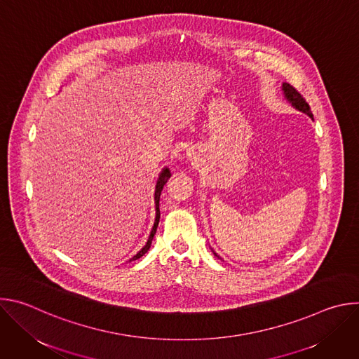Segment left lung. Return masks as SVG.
I'll return each instance as SVG.
<instances>
[{"instance_id":"obj_1","label":"left lung","mask_w":359,"mask_h":359,"mask_svg":"<svg viewBox=\"0 0 359 359\" xmlns=\"http://www.w3.org/2000/svg\"><path fill=\"white\" fill-rule=\"evenodd\" d=\"M283 92H284L285 99L290 102V104H291L295 109H298V111L306 114V115H309V116L313 119V114H311L310 105L306 104V100L302 97V95H301L294 86H291L290 83L284 82V83H283ZM215 255H217V254L215 252Z\"/></svg>"}]
</instances>
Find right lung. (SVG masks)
<instances>
[{
  "instance_id": "1",
  "label": "right lung",
  "mask_w": 359,
  "mask_h": 359,
  "mask_svg": "<svg viewBox=\"0 0 359 359\" xmlns=\"http://www.w3.org/2000/svg\"><path fill=\"white\" fill-rule=\"evenodd\" d=\"M170 170L168 169V168H165L163 170H162V173H161V176H159V179H158V183H156V189H155V204H156V217H155V224H153V227H151V231H150V236H149V238H147V241H146V244L143 245V248L137 252V254H135L133 257L129 260V262H133V260H137V259H140L142 255L144 254V252H147V250L150 248V244H151V240H153V237H155V233H156V229H158V224H159V219H161V210H159V200H161V194H162V190H163V186L166 184V182L170 179Z\"/></svg>"
}]
</instances>
